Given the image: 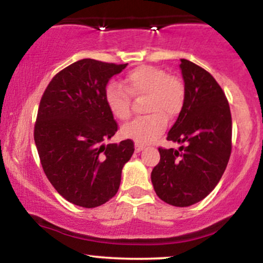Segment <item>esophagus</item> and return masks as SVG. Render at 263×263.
<instances>
[{
	"mask_svg": "<svg viewBox=\"0 0 263 263\" xmlns=\"http://www.w3.org/2000/svg\"><path fill=\"white\" fill-rule=\"evenodd\" d=\"M143 149V146H142V144H138V143H136V146H135V151L136 152H141V151Z\"/></svg>",
	"mask_w": 263,
	"mask_h": 263,
	"instance_id": "obj_1",
	"label": "esophagus"
}]
</instances>
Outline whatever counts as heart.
Returning <instances> with one entry per match:
<instances>
[{"label":"heart","instance_id":"obj_1","mask_svg":"<svg viewBox=\"0 0 263 263\" xmlns=\"http://www.w3.org/2000/svg\"><path fill=\"white\" fill-rule=\"evenodd\" d=\"M144 99L146 116L136 119L122 128V136L138 144L155 141L164 131L167 119L182 112L185 101V85L179 77L164 69L141 65L127 74L122 87L111 84L105 91L107 108L115 119L127 121L132 115V100Z\"/></svg>","mask_w":263,"mask_h":263}]
</instances>
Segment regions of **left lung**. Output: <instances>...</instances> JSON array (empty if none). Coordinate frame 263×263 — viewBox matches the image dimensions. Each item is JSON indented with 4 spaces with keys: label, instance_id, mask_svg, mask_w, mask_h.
Segmentation results:
<instances>
[{
    "label": "left lung",
    "instance_id": "left-lung-1",
    "mask_svg": "<svg viewBox=\"0 0 263 263\" xmlns=\"http://www.w3.org/2000/svg\"><path fill=\"white\" fill-rule=\"evenodd\" d=\"M185 101L167 140L179 149L159 147L161 159L151 179L167 204L189 206L203 200L222 177L231 155L232 121L229 101L209 71L180 59Z\"/></svg>",
    "mask_w": 263,
    "mask_h": 263
}]
</instances>
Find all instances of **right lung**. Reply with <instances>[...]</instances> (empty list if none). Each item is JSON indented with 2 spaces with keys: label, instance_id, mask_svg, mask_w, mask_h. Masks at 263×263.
I'll list each match as a JSON object with an SVG mask.
<instances>
[{
  "label": "right lung",
  "instance_id": "1",
  "mask_svg": "<svg viewBox=\"0 0 263 263\" xmlns=\"http://www.w3.org/2000/svg\"><path fill=\"white\" fill-rule=\"evenodd\" d=\"M127 64L81 59L60 70L39 102L34 142L41 164L57 192L83 208L115 197L134 141L104 144L119 125L107 108L108 80Z\"/></svg>",
  "mask_w": 263,
  "mask_h": 263
}]
</instances>
